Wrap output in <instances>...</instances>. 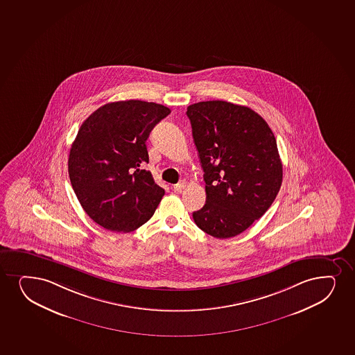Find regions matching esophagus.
Here are the masks:
<instances>
[{
    "instance_id": "esophagus-1",
    "label": "esophagus",
    "mask_w": 355,
    "mask_h": 355,
    "mask_svg": "<svg viewBox=\"0 0 355 355\" xmlns=\"http://www.w3.org/2000/svg\"><path fill=\"white\" fill-rule=\"evenodd\" d=\"M184 188H185V182H184V180L173 185V190H175V192H180Z\"/></svg>"
}]
</instances>
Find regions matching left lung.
<instances>
[{
    "label": "left lung",
    "mask_w": 355,
    "mask_h": 355,
    "mask_svg": "<svg viewBox=\"0 0 355 355\" xmlns=\"http://www.w3.org/2000/svg\"><path fill=\"white\" fill-rule=\"evenodd\" d=\"M187 115L207 192L193 221L214 238H233L263 216L279 192L283 165L275 134L254 110L225 101L189 105Z\"/></svg>",
    "instance_id": "8db88e82"
}]
</instances>
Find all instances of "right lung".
<instances>
[{
	"instance_id": "obj_1",
	"label": "right lung",
	"mask_w": 355,
	"mask_h": 355,
	"mask_svg": "<svg viewBox=\"0 0 355 355\" xmlns=\"http://www.w3.org/2000/svg\"><path fill=\"white\" fill-rule=\"evenodd\" d=\"M170 113L153 102L119 101L102 105L80 125L69 155V177L97 225L130 233L153 216L165 191L141 166L148 163L150 130Z\"/></svg>"
}]
</instances>
